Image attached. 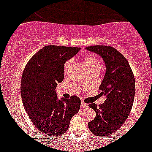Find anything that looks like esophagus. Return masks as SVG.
Here are the masks:
<instances>
[{
	"instance_id": "34e87169",
	"label": "esophagus",
	"mask_w": 152,
	"mask_h": 152,
	"mask_svg": "<svg viewBox=\"0 0 152 152\" xmlns=\"http://www.w3.org/2000/svg\"><path fill=\"white\" fill-rule=\"evenodd\" d=\"M80 106H81V107H83V108H86V107H88V104L84 103V101H81V103H80Z\"/></svg>"
}]
</instances>
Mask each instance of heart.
Instances as JSON below:
<instances>
[{
  "label": "heart",
  "mask_w": 152,
  "mask_h": 152,
  "mask_svg": "<svg viewBox=\"0 0 152 152\" xmlns=\"http://www.w3.org/2000/svg\"><path fill=\"white\" fill-rule=\"evenodd\" d=\"M72 60H68L65 62L64 65V72L66 73L69 71L70 68L72 66ZM84 64L88 70L94 69V68H100V61L98 60V58L95 56H88L84 58Z\"/></svg>",
  "instance_id": "heart-1"
}]
</instances>
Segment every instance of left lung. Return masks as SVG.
I'll use <instances>...</instances> for the list:
<instances>
[{
  "label": "left lung",
  "mask_w": 152,
  "mask_h": 152,
  "mask_svg": "<svg viewBox=\"0 0 152 152\" xmlns=\"http://www.w3.org/2000/svg\"><path fill=\"white\" fill-rule=\"evenodd\" d=\"M86 49L101 56L106 64L105 76L99 88L100 95H104L106 100L99 107L90 103L96 116L88 123L91 132L105 138L120 128L129 115L135 97V77L128 61L116 49L94 45Z\"/></svg>",
  "instance_id": "obj_1"
}]
</instances>
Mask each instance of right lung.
<instances>
[{"label": "right lung", "instance_id": "obj_1", "mask_svg": "<svg viewBox=\"0 0 152 152\" xmlns=\"http://www.w3.org/2000/svg\"><path fill=\"white\" fill-rule=\"evenodd\" d=\"M80 49L47 45L36 52L24 68L20 86L24 109L33 125L46 135H63L80 110L78 96L59 100L56 91L58 83L64 79V63Z\"/></svg>", "mask_w": 152, "mask_h": 152}]
</instances>
